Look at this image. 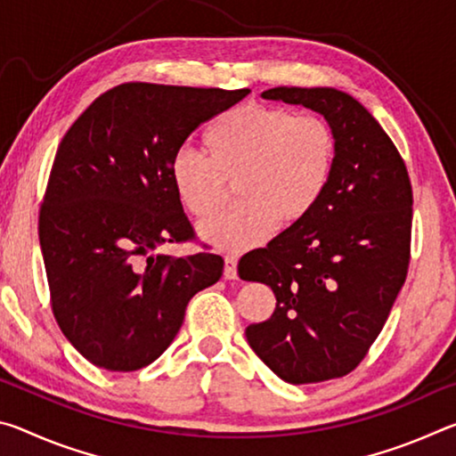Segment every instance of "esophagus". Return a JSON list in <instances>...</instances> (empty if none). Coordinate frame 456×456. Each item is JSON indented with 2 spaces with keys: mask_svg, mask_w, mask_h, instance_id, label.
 <instances>
[{
  "mask_svg": "<svg viewBox=\"0 0 456 456\" xmlns=\"http://www.w3.org/2000/svg\"><path fill=\"white\" fill-rule=\"evenodd\" d=\"M223 275H225L227 280H235L237 277V257L225 256V269H223Z\"/></svg>",
  "mask_w": 456,
  "mask_h": 456,
  "instance_id": "1",
  "label": "esophagus"
}]
</instances>
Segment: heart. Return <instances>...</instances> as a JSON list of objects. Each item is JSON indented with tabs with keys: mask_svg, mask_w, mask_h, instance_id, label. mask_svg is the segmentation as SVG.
<instances>
[{
	"mask_svg": "<svg viewBox=\"0 0 456 456\" xmlns=\"http://www.w3.org/2000/svg\"><path fill=\"white\" fill-rule=\"evenodd\" d=\"M205 157L179 149L168 179L183 209L203 219L235 181L233 209L199 229L203 241L225 253L265 243L277 225L304 221L326 197L338 167V136L318 114L283 106L247 104L219 114L203 134Z\"/></svg>",
	"mask_w": 456,
	"mask_h": 456,
	"instance_id": "1",
	"label": "heart"
}]
</instances>
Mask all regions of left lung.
I'll return each mask as SVG.
<instances>
[{
  "instance_id": "8db88e82",
  "label": "left lung",
  "mask_w": 456,
  "mask_h": 456,
  "mask_svg": "<svg viewBox=\"0 0 456 456\" xmlns=\"http://www.w3.org/2000/svg\"><path fill=\"white\" fill-rule=\"evenodd\" d=\"M261 96L322 114L336 130L338 167L304 221L239 261L241 280L269 285L277 299L272 318L245 336L281 380H331L366 356L404 285L411 179L390 136L346 92L280 86Z\"/></svg>"
}]
</instances>
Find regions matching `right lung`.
<instances>
[{"mask_svg": "<svg viewBox=\"0 0 456 456\" xmlns=\"http://www.w3.org/2000/svg\"><path fill=\"white\" fill-rule=\"evenodd\" d=\"M251 90L128 82L98 96L58 146L40 209L56 322L84 358L133 372L163 354L223 259L157 249L192 237L168 163L189 134Z\"/></svg>", "mask_w": 456, "mask_h": 456, "instance_id": "obj_1", "label": "right lung"}]
</instances>
